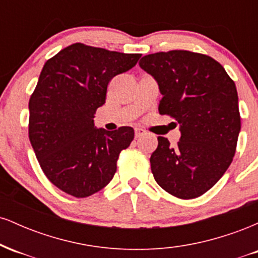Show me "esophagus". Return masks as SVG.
Returning a JSON list of instances; mask_svg holds the SVG:
<instances>
[{"instance_id":"esophagus-1","label":"esophagus","mask_w":258,"mask_h":258,"mask_svg":"<svg viewBox=\"0 0 258 258\" xmlns=\"http://www.w3.org/2000/svg\"><path fill=\"white\" fill-rule=\"evenodd\" d=\"M144 133H146V131H144L143 128H136V130H135V137H136V138L142 137V136H143Z\"/></svg>"}]
</instances>
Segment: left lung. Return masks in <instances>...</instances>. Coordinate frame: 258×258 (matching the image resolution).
<instances>
[{"label":"left lung","instance_id":"8db88e82","mask_svg":"<svg viewBox=\"0 0 258 258\" xmlns=\"http://www.w3.org/2000/svg\"><path fill=\"white\" fill-rule=\"evenodd\" d=\"M139 67L158 80L160 114L180 126L174 147L158 137L150 156L154 178L173 197L195 199L233 161L241 127L235 84L217 60L190 51L144 55Z\"/></svg>","mask_w":258,"mask_h":258}]
</instances>
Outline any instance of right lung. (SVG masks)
Listing matches in <instances>:
<instances>
[{
  "instance_id": "add662e5",
  "label": "right lung",
  "mask_w": 258,
  "mask_h": 258,
  "mask_svg": "<svg viewBox=\"0 0 258 258\" xmlns=\"http://www.w3.org/2000/svg\"><path fill=\"white\" fill-rule=\"evenodd\" d=\"M139 58L78 42L44 63L29 100V139L43 173L64 193L87 198L114 177L135 132L127 126L96 128L93 117L111 79Z\"/></svg>"
}]
</instances>
